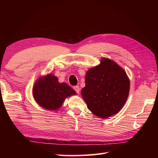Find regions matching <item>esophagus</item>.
Wrapping results in <instances>:
<instances>
[{"mask_svg":"<svg viewBox=\"0 0 158 158\" xmlns=\"http://www.w3.org/2000/svg\"><path fill=\"white\" fill-rule=\"evenodd\" d=\"M73 89L77 94H79V86H74Z\"/></svg>","mask_w":158,"mask_h":158,"instance_id":"34e87169","label":"esophagus"}]
</instances>
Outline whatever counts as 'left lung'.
I'll return each instance as SVG.
<instances>
[{"instance_id":"obj_1","label":"left lung","mask_w":158,"mask_h":158,"mask_svg":"<svg viewBox=\"0 0 158 158\" xmlns=\"http://www.w3.org/2000/svg\"><path fill=\"white\" fill-rule=\"evenodd\" d=\"M129 89L130 81L124 70L112 60L102 58L100 65L87 72L81 93L90 111L105 119L122 109Z\"/></svg>"}]
</instances>
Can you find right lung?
I'll use <instances>...</instances> for the list:
<instances>
[{
	"instance_id": "1",
	"label": "right lung",
	"mask_w": 158,
	"mask_h": 158,
	"mask_svg": "<svg viewBox=\"0 0 158 158\" xmlns=\"http://www.w3.org/2000/svg\"><path fill=\"white\" fill-rule=\"evenodd\" d=\"M33 96L39 105L48 110H57L66 97L76 94V92L65 83H59L54 75L40 78L33 88Z\"/></svg>"
}]
</instances>
